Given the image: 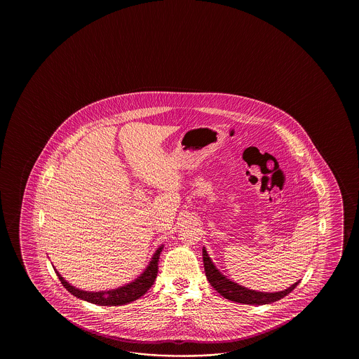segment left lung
I'll use <instances>...</instances> for the list:
<instances>
[{
	"label": "left lung",
	"instance_id": "left-lung-1",
	"mask_svg": "<svg viewBox=\"0 0 359 359\" xmlns=\"http://www.w3.org/2000/svg\"><path fill=\"white\" fill-rule=\"evenodd\" d=\"M203 260H204V268H205L206 278L209 283L213 286L215 290L221 294L223 298L229 299L231 302L243 303V304L263 305L268 303H273L297 287L299 283L291 285L286 290L278 291V292H260V291L249 290L244 286H240L237 283L229 281L222 275L221 272L215 268L213 262L209 258L205 249H203Z\"/></svg>",
	"mask_w": 359,
	"mask_h": 359
}]
</instances>
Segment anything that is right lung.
<instances>
[{
	"mask_svg": "<svg viewBox=\"0 0 359 359\" xmlns=\"http://www.w3.org/2000/svg\"><path fill=\"white\" fill-rule=\"evenodd\" d=\"M161 249H163V246H161L154 254L153 259L150 262L149 267L146 268L145 272L140 276L136 281L128 283L126 286H122L119 289H115V290L99 291V292L79 290V289H76L74 286L69 285L59 275L57 271H55V272H56V275L62 283V286L76 298L83 299L86 302H90V303L97 305L127 304V303H130V302L136 300L140 297H142L146 291L153 286L154 281H155L156 275H158V262H159V257H161Z\"/></svg>",
	"mask_w": 359,
	"mask_h": 359,
	"instance_id": "obj_1",
	"label": "right lung"
}]
</instances>
